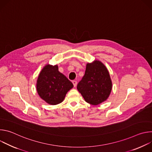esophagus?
I'll list each match as a JSON object with an SVG mask.
<instances>
[{
    "mask_svg": "<svg viewBox=\"0 0 152 152\" xmlns=\"http://www.w3.org/2000/svg\"><path fill=\"white\" fill-rule=\"evenodd\" d=\"M72 83H73V84L75 87V86H76V85H77V81H76V80H73V81H72Z\"/></svg>",
    "mask_w": 152,
    "mask_h": 152,
    "instance_id": "1",
    "label": "esophagus"
}]
</instances>
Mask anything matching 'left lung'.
Returning a JSON list of instances; mask_svg holds the SVG:
<instances>
[{
	"label": "left lung",
	"mask_w": 152,
	"mask_h": 152,
	"mask_svg": "<svg viewBox=\"0 0 152 152\" xmlns=\"http://www.w3.org/2000/svg\"><path fill=\"white\" fill-rule=\"evenodd\" d=\"M112 88L110 73L103 63L94 60L86 64L85 75L77 86L85 102L93 105L99 104L108 99Z\"/></svg>",
	"instance_id": "obj_1"
}]
</instances>
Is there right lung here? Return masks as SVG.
I'll use <instances>...</instances> for the list:
<instances>
[{
    "instance_id": "1",
    "label": "right lung",
    "mask_w": 152,
    "mask_h": 152,
    "mask_svg": "<svg viewBox=\"0 0 152 152\" xmlns=\"http://www.w3.org/2000/svg\"><path fill=\"white\" fill-rule=\"evenodd\" d=\"M73 85L60 73L57 65L46 64L40 72L36 84L37 93L41 99L51 105L61 103Z\"/></svg>"
}]
</instances>
